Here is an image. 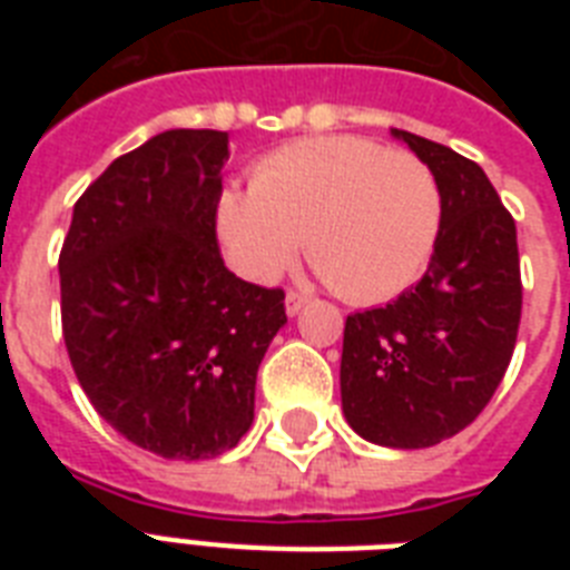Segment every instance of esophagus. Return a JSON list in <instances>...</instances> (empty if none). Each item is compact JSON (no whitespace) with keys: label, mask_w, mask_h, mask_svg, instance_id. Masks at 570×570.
I'll return each instance as SVG.
<instances>
[{"label":"esophagus","mask_w":570,"mask_h":570,"mask_svg":"<svg viewBox=\"0 0 570 570\" xmlns=\"http://www.w3.org/2000/svg\"><path fill=\"white\" fill-rule=\"evenodd\" d=\"M304 304H307V298H304L302 293H286V313H289V316L302 313Z\"/></svg>","instance_id":"34e87169"}]
</instances>
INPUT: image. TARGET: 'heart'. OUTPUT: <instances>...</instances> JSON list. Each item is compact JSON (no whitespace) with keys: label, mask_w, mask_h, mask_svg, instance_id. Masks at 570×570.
<instances>
[{"label":"heart","mask_w":570,"mask_h":570,"mask_svg":"<svg viewBox=\"0 0 570 570\" xmlns=\"http://www.w3.org/2000/svg\"><path fill=\"white\" fill-rule=\"evenodd\" d=\"M215 227L230 266L268 284L298 248L340 298L387 302L414 284L441 230L429 165L370 138L325 136L281 147L250 171V191L224 189Z\"/></svg>","instance_id":"1"}]
</instances>
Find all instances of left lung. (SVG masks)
Returning <instances> with one entry per match:
<instances>
[{
  "label": "left lung",
  "instance_id": "obj_1",
  "mask_svg": "<svg viewBox=\"0 0 570 570\" xmlns=\"http://www.w3.org/2000/svg\"><path fill=\"white\" fill-rule=\"evenodd\" d=\"M441 189V230L420 284L352 313L340 393L346 423L393 450H423L468 429L491 402L521 325L514 218L476 163L405 129Z\"/></svg>",
  "mask_w": 570,
  "mask_h": 570
}]
</instances>
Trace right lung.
I'll list each match as a JSON object with an SVG mask.
<instances>
[{
    "label": "right lung",
    "instance_id": "obj_1",
    "mask_svg": "<svg viewBox=\"0 0 570 570\" xmlns=\"http://www.w3.org/2000/svg\"><path fill=\"white\" fill-rule=\"evenodd\" d=\"M227 132L168 129L76 200L58 257L61 328L97 414L141 450L215 459L254 423L284 289L224 266L215 204Z\"/></svg>",
    "mask_w": 570,
    "mask_h": 570
}]
</instances>
